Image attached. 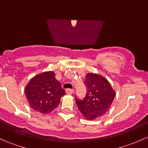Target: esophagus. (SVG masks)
Listing matches in <instances>:
<instances>
[{
	"label": "esophagus",
	"mask_w": 148,
	"mask_h": 148,
	"mask_svg": "<svg viewBox=\"0 0 148 148\" xmlns=\"http://www.w3.org/2000/svg\"><path fill=\"white\" fill-rule=\"evenodd\" d=\"M66 94H74V90L71 89V88H67V89H66Z\"/></svg>",
	"instance_id": "obj_1"
}]
</instances>
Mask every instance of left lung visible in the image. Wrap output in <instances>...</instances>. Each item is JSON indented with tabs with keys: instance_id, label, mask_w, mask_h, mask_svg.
<instances>
[{
	"instance_id": "obj_1",
	"label": "left lung",
	"mask_w": 148,
	"mask_h": 148,
	"mask_svg": "<svg viewBox=\"0 0 148 148\" xmlns=\"http://www.w3.org/2000/svg\"><path fill=\"white\" fill-rule=\"evenodd\" d=\"M84 83L86 87V94L83 100L76 98V103L85 119L94 120L106 113L116 92L108 81L99 74L88 73Z\"/></svg>"
}]
</instances>
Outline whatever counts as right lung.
Wrapping results in <instances>:
<instances>
[{"label": "right lung", "instance_id": "right-lung-1", "mask_svg": "<svg viewBox=\"0 0 148 148\" xmlns=\"http://www.w3.org/2000/svg\"><path fill=\"white\" fill-rule=\"evenodd\" d=\"M29 106L35 111L47 113L53 111L66 94L53 71H45L34 77L25 90Z\"/></svg>", "mask_w": 148, "mask_h": 148}]
</instances>
